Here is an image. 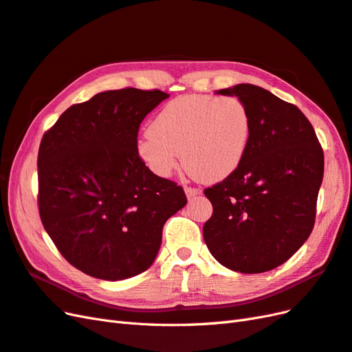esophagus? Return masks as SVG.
<instances>
[{"label":"esophagus","mask_w":352,"mask_h":352,"mask_svg":"<svg viewBox=\"0 0 352 352\" xmlns=\"http://www.w3.org/2000/svg\"><path fill=\"white\" fill-rule=\"evenodd\" d=\"M184 190H186V195H187L188 199H193V197H196L197 195H200V190L196 188V187H187V186H186Z\"/></svg>","instance_id":"esophagus-1"}]
</instances>
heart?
Segmentation results:
<instances>
[{
	"label": "heart",
	"instance_id": "b5f03b06",
	"mask_svg": "<svg viewBox=\"0 0 352 352\" xmlns=\"http://www.w3.org/2000/svg\"><path fill=\"white\" fill-rule=\"evenodd\" d=\"M250 134L252 118L239 97L188 94L159 110L138 140L137 153L159 177L173 174L182 155L190 175L214 183L242 164Z\"/></svg>",
	"mask_w": 352,
	"mask_h": 352
}]
</instances>
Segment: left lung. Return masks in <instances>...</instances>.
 Wrapping results in <instances>:
<instances>
[{"label":"left lung","mask_w":352,"mask_h":352,"mask_svg":"<svg viewBox=\"0 0 352 352\" xmlns=\"http://www.w3.org/2000/svg\"><path fill=\"white\" fill-rule=\"evenodd\" d=\"M217 93L248 106L252 134L234 173L205 188L214 212L204 239L224 267L264 273L286 263L313 232L323 148L307 116L267 89L239 84Z\"/></svg>","instance_id":"obj_1"}]
</instances>
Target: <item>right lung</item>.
Returning a JSON list of instances; mask_svg holds the SVG:
<instances>
[{"mask_svg": "<svg viewBox=\"0 0 352 352\" xmlns=\"http://www.w3.org/2000/svg\"><path fill=\"white\" fill-rule=\"evenodd\" d=\"M169 96L122 88L70 106L38 152V208L58 252L82 273L124 280L157 255L162 228L187 204L182 186L137 153L140 124Z\"/></svg>", "mask_w": 352, "mask_h": 352, "instance_id": "1", "label": "right lung"}]
</instances>
